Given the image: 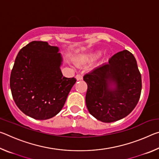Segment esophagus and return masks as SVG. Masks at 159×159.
<instances>
[{"label":"esophagus","mask_w":159,"mask_h":159,"mask_svg":"<svg viewBox=\"0 0 159 159\" xmlns=\"http://www.w3.org/2000/svg\"><path fill=\"white\" fill-rule=\"evenodd\" d=\"M76 80H82V79H83V76H82V75H80V74H77L76 76Z\"/></svg>","instance_id":"34e87169"}]
</instances>
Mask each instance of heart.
<instances>
[{
    "label": "heart",
    "instance_id": "b5f03b06",
    "mask_svg": "<svg viewBox=\"0 0 159 159\" xmlns=\"http://www.w3.org/2000/svg\"><path fill=\"white\" fill-rule=\"evenodd\" d=\"M101 55V51H96L95 52H93L89 55H81L78 58V60L82 62H86V61H93L98 59Z\"/></svg>",
    "mask_w": 159,
    "mask_h": 159
}]
</instances>
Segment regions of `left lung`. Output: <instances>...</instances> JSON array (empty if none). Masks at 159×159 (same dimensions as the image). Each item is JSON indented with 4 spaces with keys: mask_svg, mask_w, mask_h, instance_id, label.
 Here are the masks:
<instances>
[{
    "mask_svg": "<svg viewBox=\"0 0 159 159\" xmlns=\"http://www.w3.org/2000/svg\"><path fill=\"white\" fill-rule=\"evenodd\" d=\"M88 85L85 103L97 119L111 123L122 119L136 107L140 98L142 77L134 55L118 52L109 62L83 76Z\"/></svg>",
    "mask_w": 159,
    "mask_h": 159,
    "instance_id": "8db88e82",
    "label": "left lung"
}]
</instances>
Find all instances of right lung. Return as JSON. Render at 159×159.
Segmentation results:
<instances>
[{
	"mask_svg": "<svg viewBox=\"0 0 159 159\" xmlns=\"http://www.w3.org/2000/svg\"><path fill=\"white\" fill-rule=\"evenodd\" d=\"M59 50L35 41L21 48L15 59L10 79L12 98L18 108L34 119L57 115L76 81L63 76Z\"/></svg>",
	"mask_w": 159,
	"mask_h": 159,
	"instance_id": "add662e5",
	"label": "right lung"
}]
</instances>
